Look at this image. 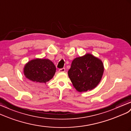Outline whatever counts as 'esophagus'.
<instances>
[{
    "instance_id": "34e87169",
    "label": "esophagus",
    "mask_w": 131,
    "mask_h": 131,
    "mask_svg": "<svg viewBox=\"0 0 131 131\" xmlns=\"http://www.w3.org/2000/svg\"><path fill=\"white\" fill-rule=\"evenodd\" d=\"M59 71L60 72H64L65 71V68H62V69H59Z\"/></svg>"
}]
</instances>
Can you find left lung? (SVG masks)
<instances>
[{
	"instance_id": "8db88e82",
	"label": "left lung",
	"mask_w": 131,
	"mask_h": 131,
	"mask_svg": "<svg viewBox=\"0 0 131 131\" xmlns=\"http://www.w3.org/2000/svg\"><path fill=\"white\" fill-rule=\"evenodd\" d=\"M103 71L101 60L92 54L86 53L73 60L68 75L77 91L86 92L98 85Z\"/></svg>"
}]
</instances>
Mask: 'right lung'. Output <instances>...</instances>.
Returning a JSON list of instances; mask_svg holds the SVG:
<instances>
[{
    "instance_id": "right-lung-1",
    "label": "right lung",
    "mask_w": 131,
    "mask_h": 131,
    "mask_svg": "<svg viewBox=\"0 0 131 131\" xmlns=\"http://www.w3.org/2000/svg\"><path fill=\"white\" fill-rule=\"evenodd\" d=\"M56 67L49 59H35L24 66V73L26 79L37 85L46 83L54 76Z\"/></svg>"
}]
</instances>
